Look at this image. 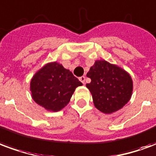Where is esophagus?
Wrapping results in <instances>:
<instances>
[{"mask_svg":"<svg viewBox=\"0 0 156 156\" xmlns=\"http://www.w3.org/2000/svg\"><path fill=\"white\" fill-rule=\"evenodd\" d=\"M85 79H86L85 76H82V77H80V78H79V80H80V82H82L83 83H85Z\"/></svg>","mask_w":156,"mask_h":156,"instance_id":"34e87169","label":"esophagus"}]
</instances>
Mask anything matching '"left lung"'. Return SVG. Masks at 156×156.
<instances>
[{
  "label": "left lung",
  "instance_id": "1",
  "mask_svg": "<svg viewBox=\"0 0 156 156\" xmlns=\"http://www.w3.org/2000/svg\"><path fill=\"white\" fill-rule=\"evenodd\" d=\"M91 78L86 87L90 91L95 108L110 115L119 110L130 100L133 80L129 73L116 64L103 60L95 61L87 73Z\"/></svg>",
  "mask_w": 156,
  "mask_h": 156
}]
</instances>
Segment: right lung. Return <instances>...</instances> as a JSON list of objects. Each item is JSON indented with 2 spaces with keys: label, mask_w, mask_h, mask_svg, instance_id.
<instances>
[{
  "label": "right lung",
  "mask_w": 156,
  "mask_h": 156,
  "mask_svg": "<svg viewBox=\"0 0 156 156\" xmlns=\"http://www.w3.org/2000/svg\"><path fill=\"white\" fill-rule=\"evenodd\" d=\"M83 83L58 62H48L30 82L32 98L46 110L58 112L67 106L76 88Z\"/></svg>",
  "instance_id": "right-lung-1"
}]
</instances>
